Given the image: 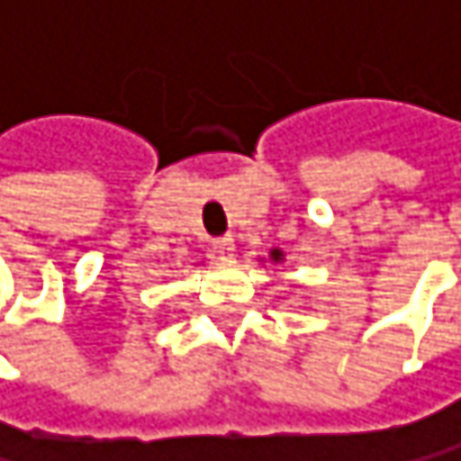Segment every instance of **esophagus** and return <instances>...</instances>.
Returning a JSON list of instances; mask_svg holds the SVG:
<instances>
[{
  "mask_svg": "<svg viewBox=\"0 0 461 461\" xmlns=\"http://www.w3.org/2000/svg\"><path fill=\"white\" fill-rule=\"evenodd\" d=\"M212 251L221 262H232L235 259V238L232 235H223L212 240Z\"/></svg>",
  "mask_w": 461,
  "mask_h": 461,
  "instance_id": "34e87169",
  "label": "esophagus"
}]
</instances>
